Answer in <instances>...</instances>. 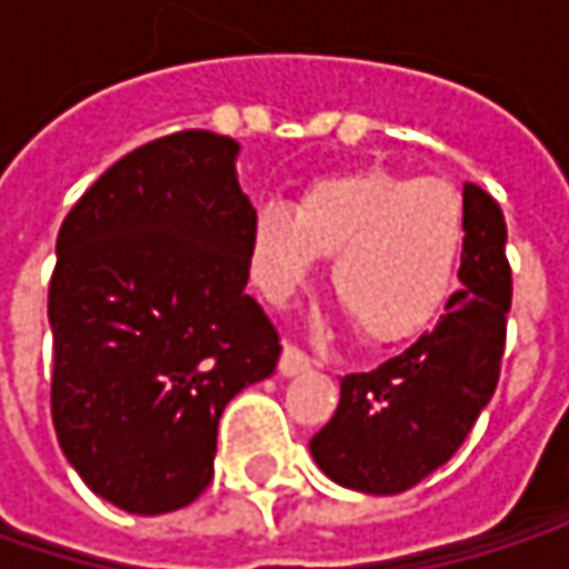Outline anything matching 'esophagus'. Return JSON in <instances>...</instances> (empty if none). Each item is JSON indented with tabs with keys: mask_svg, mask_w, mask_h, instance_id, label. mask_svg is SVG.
Here are the masks:
<instances>
[{
	"mask_svg": "<svg viewBox=\"0 0 569 569\" xmlns=\"http://www.w3.org/2000/svg\"><path fill=\"white\" fill-rule=\"evenodd\" d=\"M309 369V356L296 346H283V356H280V376L283 379H292V376H302Z\"/></svg>",
	"mask_w": 569,
	"mask_h": 569,
	"instance_id": "1",
	"label": "esophagus"
}]
</instances>
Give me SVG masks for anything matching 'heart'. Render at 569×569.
Here are the masks:
<instances>
[{
  "label": "heart",
  "mask_w": 569,
  "mask_h": 569,
  "mask_svg": "<svg viewBox=\"0 0 569 569\" xmlns=\"http://www.w3.org/2000/svg\"><path fill=\"white\" fill-rule=\"evenodd\" d=\"M465 250L461 193L435 177L382 168L322 177L296 207L267 203L253 223V280L286 302L332 260V296L372 346L418 336L441 312Z\"/></svg>",
  "instance_id": "obj_1"
}]
</instances>
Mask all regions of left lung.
I'll use <instances>...</instances> for the list:
<instances>
[{"label":"left lung","instance_id":"obj_1","mask_svg":"<svg viewBox=\"0 0 569 569\" xmlns=\"http://www.w3.org/2000/svg\"><path fill=\"white\" fill-rule=\"evenodd\" d=\"M461 289L445 316L396 359L339 382V408L309 441L342 488L401 495L438 471L468 438L501 376L511 312L508 227L498 200L465 183Z\"/></svg>","mask_w":569,"mask_h":569}]
</instances>
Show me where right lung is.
Wrapping results in <instances>:
<instances>
[{"mask_svg":"<svg viewBox=\"0 0 569 569\" xmlns=\"http://www.w3.org/2000/svg\"><path fill=\"white\" fill-rule=\"evenodd\" d=\"M237 154L213 131L158 138L101 173L58 230V445L128 513L187 508L210 485L227 401L283 352L247 296L257 210Z\"/></svg>","mask_w":569,"mask_h":569,"instance_id":"add662e5","label":"right lung"}]
</instances>
